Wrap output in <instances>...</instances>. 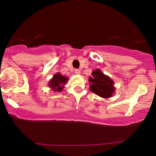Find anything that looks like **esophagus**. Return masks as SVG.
Segmentation results:
<instances>
[{"label": "esophagus", "instance_id": "esophagus-1", "mask_svg": "<svg viewBox=\"0 0 156 156\" xmlns=\"http://www.w3.org/2000/svg\"><path fill=\"white\" fill-rule=\"evenodd\" d=\"M74 73H75V74H76L79 75V74H80V73H81V72H80V69H75V70H74Z\"/></svg>", "mask_w": 156, "mask_h": 156}]
</instances>
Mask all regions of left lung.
<instances>
[{
    "instance_id": "left-lung-1",
    "label": "left lung",
    "mask_w": 156,
    "mask_h": 156,
    "mask_svg": "<svg viewBox=\"0 0 156 156\" xmlns=\"http://www.w3.org/2000/svg\"><path fill=\"white\" fill-rule=\"evenodd\" d=\"M89 82L90 91L103 98H108L114 93V82L100 69H96L92 72V76L89 78Z\"/></svg>"
}]
</instances>
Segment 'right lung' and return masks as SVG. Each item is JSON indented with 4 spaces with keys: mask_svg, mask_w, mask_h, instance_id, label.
I'll return each mask as SVG.
<instances>
[{
    "mask_svg": "<svg viewBox=\"0 0 156 156\" xmlns=\"http://www.w3.org/2000/svg\"><path fill=\"white\" fill-rule=\"evenodd\" d=\"M67 81H68V78L63 75H61L60 73H57L56 74L53 75V78L50 80L48 86L53 91L61 92Z\"/></svg>",
    "mask_w": 156,
    "mask_h": 156,
    "instance_id": "1",
    "label": "right lung"
}]
</instances>
